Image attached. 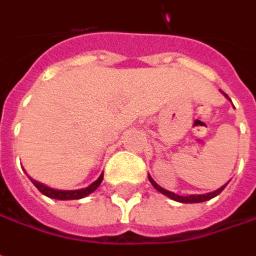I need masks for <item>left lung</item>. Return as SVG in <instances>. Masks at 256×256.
<instances>
[{
    "label": "left lung",
    "instance_id": "left-lung-1",
    "mask_svg": "<svg viewBox=\"0 0 256 256\" xmlns=\"http://www.w3.org/2000/svg\"><path fill=\"white\" fill-rule=\"evenodd\" d=\"M222 94L225 96L226 98L229 100V97L224 92H222ZM149 180L150 184H153V188L156 189V190H159L160 194H163L164 196H168V198H170V199H173V200H176V202H180V204H199V202H205V200H209V199H212V198H215V196H218V194H220L224 189H225V186L228 184H225L224 186H220L218 190H214V192H210V194H189V196H180V194H173V192H170V190H166V189H163L162 186H159V184H156L153 179H152V176L149 174Z\"/></svg>",
    "mask_w": 256,
    "mask_h": 256
}]
</instances>
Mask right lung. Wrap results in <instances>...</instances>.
<instances>
[{"label":"right lung","instance_id":"obj_1","mask_svg":"<svg viewBox=\"0 0 256 256\" xmlns=\"http://www.w3.org/2000/svg\"><path fill=\"white\" fill-rule=\"evenodd\" d=\"M30 178V176H28ZM30 180L32 182V184L38 189L40 192L46 196H48L51 199H58V200H74V199H82V198H86L90 194H93L96 189L100 186L102 180H103V173L98 176V179L94 180L92 184H88L87 188H83V189H76V190H60V189H54V188H50V186H46L44 184H40L37 180H34L32 178H30Z\"/></svg>","mask_w":256,"mask_h":256}]
</instances>
